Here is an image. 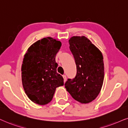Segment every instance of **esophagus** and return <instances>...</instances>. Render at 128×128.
<instances>
[{"instance_id":"34e87169","label":"esophagus","mask_w":128,"mask_h":128,"mask_svg":"<svg viewBox=\"0 0 128 128\" xmlns=\"http://www.w3.org/2000/svg\"><path fill=\"white\" fill-rule=\"evenodd\" d=\"M63 78H64V82H66V81L67 78H66V76L65 75H63Z\"/></svg>"}]
</instances>
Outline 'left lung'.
<instances>
[{
    "instance_id": "obj_1",
    "label": "left lung",
    "mask_w": 128,
    "mask_h": 128,
    "mask_svg": "<svg viewBox=\"0 0 128 128\" xmlns=\"http://www.w3.org/2000/svg\"><path fill=\"white\" fill-rule=\"evenodd\" d=\"M69 43L76 65V74L73 79H68L64 86L75 100L88 103L97 97L102 89L104 76L103 57L84 36L72 37Z\"/></svg>"
}]
</instances>
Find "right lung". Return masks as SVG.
Here are the masks:
<instances>
[{
	"label": "right lung",
	"instance_id": "1",
	"mask_svg": "<svg viewBox=\"0 0 128 128\" xmlns=\"http://www.w3.org/2000/svg\"><path fill=\"white\" fill-rule=\"evenodd\" d=\"M62 46L50 37L37 41L28 48L21 68L22 82L26 96L36 104L51 102L56 88L64 86V78L56 72V55Z\"/></svg>",
	"mask_w": 128,
	"mask_h": 128
}]
</instances>
